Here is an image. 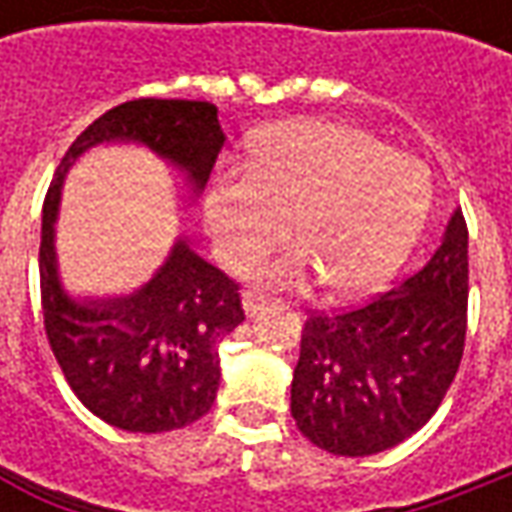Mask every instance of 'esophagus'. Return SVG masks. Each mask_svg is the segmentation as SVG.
<instances>
[{
	"label": "esophagus",
	"instance_id": "obj_1",
	"mask_svg": "<svg viewBox=\"0 0 512 512\" xmlns=\"http://www.w3.org/2000/svg\"><path fill=\"white\" fill-rule=\"evenodd\" d=\"M267 302H270V299H267L265 293H259V290H247L245 296H242V305H245L247 316H256Z\"/></svg>",
	"mask_w": 512,
	"mask_h": 512
}]
</instances>
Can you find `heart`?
Segmentation results:
<instances>
[{"mask_svg": "<svg viewBox=\"0 0 512 512\" xmlns=\"http://www.w3.org/2000/svg\"><path fill=\"white\" fill-rule=\"evenodd\" d=\"M433 199L419 159L393 153L373 133L339 122H290L250 145V168L222 170L205 196V227L219 259L250 265L293 239L256 273L282 287L313 270L336 296L384 285L416 245Z\"/></svg>", "mask_w": 512, "mask_h": 512, "instance_id": "heart-1", "label": "heart"}]
</instances>
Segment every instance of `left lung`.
I'll list each match as a JSON object with an SVG mask.
<instances>
[{"mask_svg": "<svg viewBox=\"0 0 512 512\" xmlns=\"http://www.w3.org/2000/svg\"><path fill=\"white\" fill-rule=\"evenodd\" d=\"M467 333V222L456 210L433 259L396 290L310 313L290 384L302 436L336 456L390 450L439 410Z\"/></svg>", "mask_w": 512, "mask_h": 512, "instance_id": "left-lung-1", "label": "left lung"}]
</instances>
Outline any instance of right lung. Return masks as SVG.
I'll return each instance as SVG.
<instances>
[{
    "label": "right lung",
    "mask_w": 512,
    "mask_h": 512,
    "mask_svg": "<svg viewBox=\"0 0 512 512\" xmlns=\"http://www.w3.org/2000/svg\"><path fill=\"white\" fill-rule=\"evenodd\" d=\"M136 142L202 193L225 145L216 105L133 99L76 136L42 207L39 285L50 350L93 416L130 433H165L202 419L222 379L219 342L245 322L239 285L179 239L148 285L119 299H70L59 282L53 222L70 165L93 145Z\"/></svg>",
    "instance_id": "add662e5"
}]
</instances>
